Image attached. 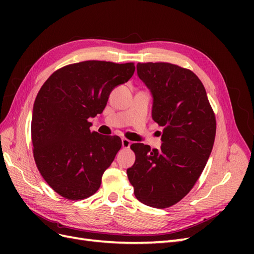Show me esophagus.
<instances>
[{
    "mask_svg": "<svg viewBox=\"0 0 254 254\" xmlns=\"http://www.w3.org/2000/svg\"><path fill=\"white\" fill-rule=\"evenodd\" d=\"M130 145H131V142H130L129 140H127V139H122V146L124 148H129L130 147Z\"/></svg>",
    "mask_w": 254,
    "mask_h": 254,
    "instance_id": "esophagus-1",
    "label": "esophagus"
}]
</instances>
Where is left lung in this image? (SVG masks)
Segmentation results:
<instances>
[{
    "instance_id": "left-lung-1",
    "label": "left lung",
    "mask_w": 254,
    "mask_h": 254,
    "mask_svg": "<svg viewBox=\"0 0 254 254\" xmlns=\"http://www.w3.org/2000/svg\"><path fill=\"white\" fill-rule=\"evenodd\" d=\"M139 78L152 95V120L163 127L161 148L134 143L127 170L134 196L157 209L180 201L209 160L216 120L202 82L188 68L167 63L137 64Z\"/></svg>"
}]
</instances>
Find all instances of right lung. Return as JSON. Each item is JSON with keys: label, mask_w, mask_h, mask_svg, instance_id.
<instances>
[{"label": "right lung", "mask_w": 254, "mask_h": 254, "mask_svg": "<svg viewBox=\"0 0 254 254\" xmlns=\"http://www.w3.org/2000/svg\"><path fill=\"white\" fill-rule=\"evenodd\" d=\"M132 63L88 60L54 72L38 92L32 141L36 165L49 186L70 200L93 195L122 147L118 135L91 132L111 91L132 77Z\"/></svg>", "instance_id": "1"}]
</instances>
